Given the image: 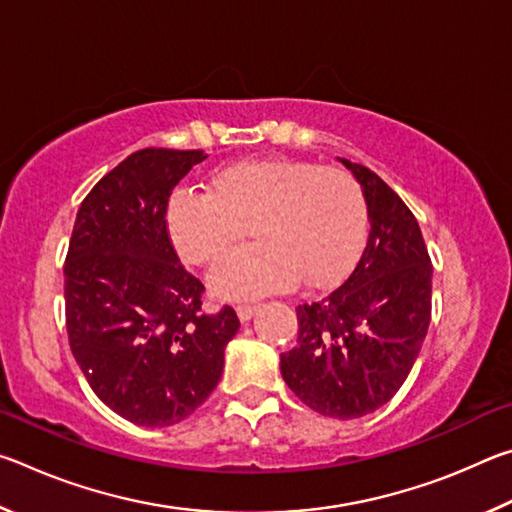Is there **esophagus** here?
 Wrapping results in <instances>:
<instances>
[{
	"label": "esophagus",
	"mask_w": 512,
	"mask_h": 512,
	"mask_svg": "<svg viewBox=\"0 0 512 512\" xmlns=\"http://www.w3.org/2000/svg\"><path fill=\"white\" fill-rule=\"evenodd\" d=\"M255 311H257L255 305H237V316H239L241 323H246V320L253 318Z\"/></svg>",
	"instance_id": "34e87169"
}]
</instances>
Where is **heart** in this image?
<instances>
[{
  "instance_id": "heart-1",
  "label": "heart",
  "mask_w": 512,
  "mask_h": 512,
  "mask_svg": "<svg viewBox=\"0 0 512 512\" xmlns=\"http://www.w3.org/2000/svg\"><path fill=\"white\" fill-rule=\"evenodd\" d=\"M241 253L210 275L216 296L262 298L298 280L327 287L350 271L366 241L368 205L359 180L341 167L291 158L223 164L207 194L178 189L167 205L173 248L187 264L219 262L246 237Z\"/></svg>"
}]
</instances>
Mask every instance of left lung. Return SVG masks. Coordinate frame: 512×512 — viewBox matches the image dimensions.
Wrapping results in <instances>:
<instances>
[{"instance_id":"left-lung-1","label":"left lung","mask_w":512,"mask_h":512,"mask_svg":"<svg viewBox=\"0 0 512 512\" xmlns=\"http://www.w3.org/2000/svg\"><path fill=\"white\" fill-rule=\"evenodd\" d=\"M341 162L366 196V248L341 287L298 305V345L280 354V370L311 411L354 420L391 400L418 359L431 320V259L402 198L375 171Z\"/></svg>"}]
</instances>
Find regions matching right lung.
<instances>
[{
	"label": "right lung",
	"instance_id": "right-lung-1",
	"mask_svg": "<svg viewBox=\"0 0 512 512\" xmlns=\"http://www.w3.org/2000/svg\"><path fill=\"white\" fill-rule=\"evenodd\" d=\"M203 151L142 149L76 214L65 259L69 348L94 395L128 422L169 427L216 388L235 309H201L203 282L173 250L167 205Z\"/></svg>",
	"mask_w": 512,
	"mask_h": 512
}]
</instances>
